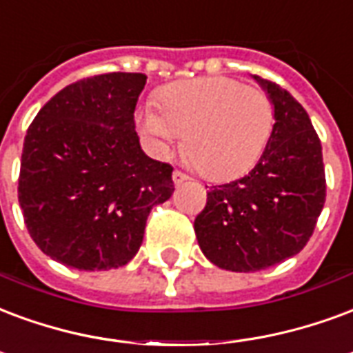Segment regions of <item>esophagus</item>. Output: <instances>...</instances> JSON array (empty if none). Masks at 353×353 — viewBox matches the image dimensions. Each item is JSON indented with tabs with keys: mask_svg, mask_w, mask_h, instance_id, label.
<instances>
[{
	"mask_svg": "<svg viewBox=\"0 0 353 353\" xmlns=\"http://www.w3.org/2000/svg\"><path fill=\"white\" fill-rule=\"evenodd\" d=\"M172 179H174V183L181 185L185 181H189V176L183 174V172H179V170H174V174H172Z\"/></svg>",
	"mask_w": 353,
	"mask_h": 353,
	"instance_id": "obj_1",
	"label": "esophagus"
}]
</instances>
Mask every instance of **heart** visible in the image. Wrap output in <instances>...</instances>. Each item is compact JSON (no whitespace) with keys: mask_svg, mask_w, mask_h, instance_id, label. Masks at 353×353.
Instances as JSON below:
<instances>
[{"mask_svg":"<svg viewBox=\"0 0 353 353\" xmlns=\"http://www.w3.org/2000/svg\"><path fill=\"white\" fill-rule=\"evenodd\" d=\"M157 110H143L142 127L159 151L183 137L189 163L210 179L247 174L268 148L275 110L268 93L236 78L203 77L168 85Z\"/></svg>","mask_w":353,"mask_h":353,"instance_id":"obj_1","label":"heart"}]
</instances>
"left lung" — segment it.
<instances>
[{
	"label": "left lung",
	"instance_id": "obj_1",
	"mask_svg": "<svg viewBox=\"0 0 353 353\" xmlns=\"http://www.w3.org/2000/svg\"><path fill=\"white\" fill-rule=\"evenodd\" d=\"M254 80L275 110L268 148L247 176L211 187L194 221L205 258L237 273L296 256L312 236L325 202L322 143L309 114L279 83Z\"/></svg>",
	"mask_w": 353,
	"mask_h": 353
}]
</instances>
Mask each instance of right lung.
I'll return each instance as SVG.
<instances>
[{"label":"right lung","instance_id":"obj_1","mask_svg":"<svg viewBox=\"0 0 353 353\" xmlns=\"http://www.w3.org/2000/svg\"><path fill=\"white\" fill-rule=\"evenodd\" d=\"M148 77L83 78L39 110L23 140L18 202L46 256L80 271L137 256L153 205L174 192L172 166L145 155L134 108Z\"/></svg>","mask_w":353,"mask_h":353}]
</instances>
